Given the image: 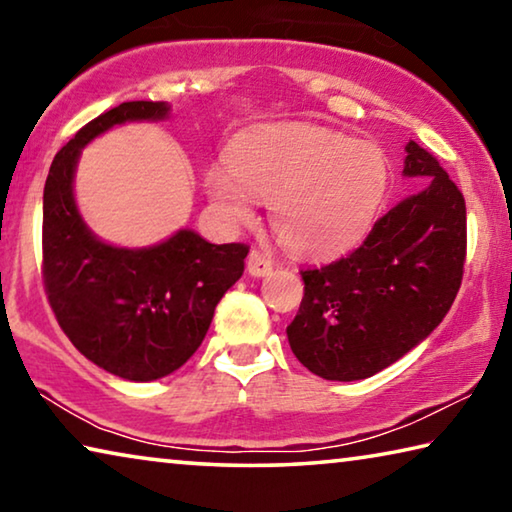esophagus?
<instances>
[{
    "label": "esophagus",
    "instance_id": "1",
    "mask_svg": "<svg viewBox=\"0 0 512 512\" xmlns=\"http://www.w3.org/2000/svg\"><path fill=\"white\" fill-rule=\"evenodd\" d=\"M246 271H248V275H253V277H266L268 273L273 271V262L262 253V250L253 248V250H250L248 259H246Z\"/></svg>",
    "mask_w": 512,
    "mask_h": 512
}]
</instances>
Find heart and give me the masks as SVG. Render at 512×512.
Wrapping results in <instances>:
<instances>
[{
    "instance_id": "obj_1",
    "label": "heart",
    "mask_w": 512,
    "mask_h": 512,
    "mask_svg": "<svg viewBox=\"0 0 512 512\" xmlns=\"http://www.w3.org/2000/svg\"><path fill=\"white\" fill-rule=\"evenodd\" d=\"M388 187V162L372 142L311 124H273L241 140L228 164L207 173L225 219L241 223L257 196L271 198V221L289 248L325 255L357 241Z\"/></svg>"
}]
</instances>
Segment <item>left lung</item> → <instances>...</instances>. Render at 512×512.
<instances>
[{
    "label": "left lung",
    "instance_id": "obj_1",
    "mask_svg": "<svg viewBox=\"0 0 512 512\" xmlns=\"http://www.w3.org/2000/svg\"><path fill=\"white\" fill-rule=\"evenodd\" d=\"M404 176L429 185L381 216L350 255L300 271L305 298L287 336L318 377L354 381L388 368L443 323L461 289V189L415 142L406 144Z\"/></svg>",
    "mask_w": 512,
    "mask_h": 512
}]
</instances>
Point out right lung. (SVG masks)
<instances>
[{
    "label": "right lung",
    "instance_id": "obj_1",
    "mask_svg": "<svg viewBox=\"0 0 512 512\" xmlns=\"http://www.w3.org/2000/svg\"><path fill=\"white\" fill-rule=\"evenodd\" d=\"M169 117L164 101H126L85 124L51 162L42 196V280L58 325L85 359L121 379L153 381L192 357L248 246L178 230L149 248L106 244L81 219L74 171L81 149L126 121Z\"/></svg>",
    "mask_w": 512,
    "mask_h": 512
}]
</instances>
